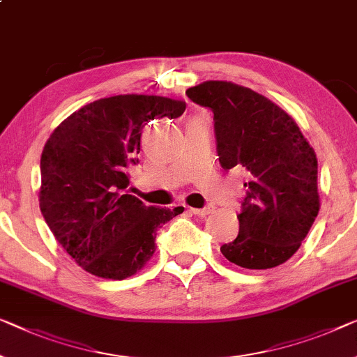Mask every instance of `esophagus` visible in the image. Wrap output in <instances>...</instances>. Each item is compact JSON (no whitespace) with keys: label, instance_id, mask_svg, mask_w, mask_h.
Wrapping results in <instances>:
<instances>
[{"label":"esophagus","instance_id":"34e87169","mask_svg":"<svg viewBox=\"0 0 357 357\" xmlns=\"http://www.w3.org/2000/svg\"><path fill=\"white\" fill-rule=\"evenodd\" d=\"M213 206L211 205H208V206H205V208H189V211L190 213H194V215H197V216H206V215H210V213H213Z\"/></svg>","mask_w":357,"mask_h":357}]
</instances>
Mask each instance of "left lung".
<instances>
[{"label": "left lung", "mask_w": 357, "mask_h": 357, "mask_svg": "<svg viewBox=\"0 0 357 357\" xmlns=\"http://www.w3.org/2000/svg\"><path fill=\"white\" fill-rule=\"evenodd\" d=\"M185 94L213 112L221 167L248 172L238 236L221 253L245 269L285 263L305 241L321 206L314 149L289 114L253 89L205 82Z\"/></svg>", "instance_id": "obj_1"}]
</instances>
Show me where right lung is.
I'll return each instance as SVG.
<instances>
[{"label": "right lung", "instance_id": "obj_1", "mask_svg": "<svg viewBox=\"0 0 357 357\" xmlns=\"http://www.w3.org/2000/svg\"><path fill=\"white\" fill-rule=\"evenodd\" d=\"M185 102L120 94L83 105L52 131L41 153L40 210L56 241L89 274L121 280L155 252L157 229L183 213L128 194L151 120L178 119Z\"/></svg>", "mask_w": 357, "mask_h": 357}]
</instances>
